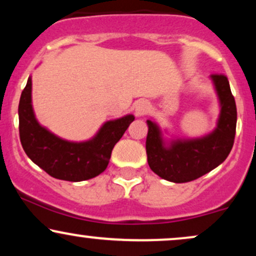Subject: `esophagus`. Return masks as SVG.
I'll use <instances>...</instances> for the list:
<instances>
[{"label": "esophagus", "mask_w": 256, "mask_h": 256, "mask_svg": "<svg viewBox=\"0 0 256 256\" xmlns=\"http://www.w3.org/2000/svg\"><path fill=\"white\" fill-rule=\"evenodd\" d=\"M134 110H136L137 116H142L144 112L148 110V102L146 101H138L136 104H134Z\"/></svg>", "instance_id": "34e87169"}]
</instances>
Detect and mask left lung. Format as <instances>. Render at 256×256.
<instances>
[{
	"mask_svg": "<svg viewBox=\"0 0 256 256\" xmlns=\"http://www.w3.org/2000/svg\"><path fill=\"white\" fill-rule=\"evenodd\" d=\"M220 101V116L212 134L196 140H178L166 146L155 122L146 120V156L152 171L158 177L186 183L195 180L224 162L230 154L236 134L237 110L228 77L210 76Z\"/></svg>",
	"mask_w": 256,
	"mask_h": 256,
	"instance_id": "left-lung-1",
	"label": "left lung"
}]
</instances>
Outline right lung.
<instances>
[{
	"label": "right lung",
	"instance_id": "right-lung-1",
	"mask_svg": "<svg viewBox=\"0 0 256 256\" xmlns=\"http://www.w3.org/2000/svg\"><path fill=\"white\" fill-rule=\"evenodd\" d=\"M31 78L19 102L20 142L28 158L52 177L82 182L107 168L114 146L134 120V116L104 122L96 136L86 142H68L38 124L31 104Z\"/></svg>",
	"mask_w": 256,
	"mask_h": 256
}]
</instances>
